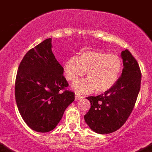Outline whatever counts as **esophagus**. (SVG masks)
Wrapping results in <instances>:
<instances>
[{
  "mask_svg": "<svg viewBox=\"0 0 152 152\" xmlns=\"http://www.w3.org/2000/svg\"><path fill=\"white\" fill-rule=\"evenodd\" d=\"M82 98H83L81 96V95H78V94H76V95H75V100H76V101H79V100H81Z\"/></svg>",
  "mask_w": 152,
  "mask_h": 152,
  "instance_id": "obj_1",
  "label": "esophagus"
}]
</instances>
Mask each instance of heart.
I'll list each match as a JSON object with an SVG mask.
<instances>
[{"instance_id": "1", "label": "heart", "mask_w": 152, "mask_h": 152, "mask_svg": "<svg viewBox=\"0 0 152 152\" xmlns=\"http://www.w3.org/2000/svg\"><path fill=\"white\" fill-rule=\"evenodd\" d=\"M64 73L68 81L74 82L87 72L86 79L73 84L76 92L86 94L95 89L98 92L108 91L115 86L123 70L120 57L99 50H86L79 58L69 57L64 63Z\"/></svg>"}]
</instances>
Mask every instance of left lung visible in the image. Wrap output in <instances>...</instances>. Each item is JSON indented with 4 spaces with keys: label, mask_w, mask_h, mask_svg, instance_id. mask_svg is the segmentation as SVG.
<instances>
[{
    "label": "left lung",
    "mask_w": 152,
    "mask_h": 152,
    "mask_svg": "<svg viewBox=\"0 0 152 152\" xmlns=\"http://www.w3.org/2000/svg\"><path fill=\"white\" fill-rule=\"evenodd\" d=\"M121 57L124 68L115 86L102 95L87 98L91 107L85 121L97 133L108 134L120 129L132 113L139 95L142 74L138 62L127 49L121 52Z\"/></svg>",
    "instance_id": "obj_1"
}]
</instances>
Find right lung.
<instances>
[{
	"label": "right lung",
	"mask_w": 152,
	"mask_h": 152,
	"mask_svg": "<svg viewBox=\"0 0 152 152\" xmlns=\"http://www.w3.org/2000/svg\"><path fill=\"white\" fill-rule=\"evenodd\" d=\"M51 40L45 39L26 54L15 83L20 115L28 127L39 132L54 129L75 99V93L65 89L68 83L52 52Z\"/></svg>",
	"instance_id": "1"
}]
</instances>
